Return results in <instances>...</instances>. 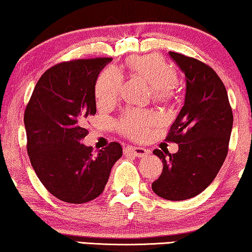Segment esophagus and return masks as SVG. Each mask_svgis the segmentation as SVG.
<instances>
[{
	"instance_id": "1",
	"label": "esophagus",
	"mask_w": 252,
	"mask_h": 252,
	"mask_svg": "<svg viewBox=\"0 0 252 252\" xmlns=\"http://www.w3.org/2000/svg\"><path fill=\"white\" fill-rule=\"evenodd\" d=\"M126 153H131L134 157L145 158L150 153L149 150L143 148H136V146H128L126 150Z\"/></svg>"
}]
</instances>
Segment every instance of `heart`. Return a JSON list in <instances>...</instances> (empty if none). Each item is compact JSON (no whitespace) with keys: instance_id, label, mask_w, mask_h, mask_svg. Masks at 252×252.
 <instances>
[{"instance_id":"heart-1","label":"heart","mask_w":252,"mask_h":252,"mask_svg":"<svg viewBox=\"0 0 252 252\" xmlns=\"http://www.w3.org/2000/svg\"><path fill=\"white\" fill-rule=\"evenodd\" d=\"M128 66L135 75L148 82L154 98L164 101L172 96L176 88L177 73L171 65L154 54L134 56L128 61ZM123 74L118 69L108 67L100 73L94 86L96 101L102 106L115 103L121 95ZM156 111L128 109L118 122V129L131 139L144 138L151 128L160 123Z\"/></svg>"}]
</instances>
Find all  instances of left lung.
Masks as SVG:
<instances>
[{"label":"left lung","instance_id":"obj_1","mask_svg":"<svg viewBox=\"0 0 252 252\" xmlns=\"http://www.w3.org/2000/svg\"><path fill=\"white\" fill-rule=\"evenodd\" d=\"M186 76L183 109L166 142L179 144L177 153L154 150L163 164L153 191L168 200H185L204 191L218 176L229 151L233 114L220 76L204 62L170 52Z\"/></svg>","mask_w":252,"mask_h":252}]
</instances>
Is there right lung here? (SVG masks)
Returning a JSON list of instances; mask_svg holds the SVG:
<instances>
[{
  "mask_svg": "<svg viewBox=\"0 0 252 252\" xmlns=\"http://www.w3.org/2000/svg\"><path fill=\"white\" fill-rule=\"evenodd\" d=\"M109 57L62 62L38 80L25 110L27 152L45 188L62 202L83 204L103 191L123 156L111 142L94 153L81 143L87 118L95 114L94 86Z\"/></svg>",
  "mask_w": 252,
  "mask_h": 252,
  "instance_id": "obj_1",
  "label": "right lung"
}]
</instances>
